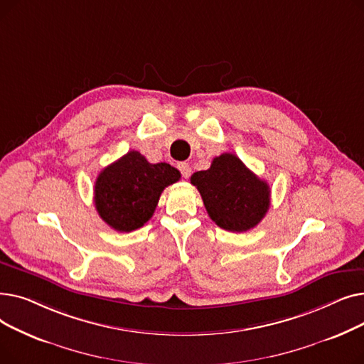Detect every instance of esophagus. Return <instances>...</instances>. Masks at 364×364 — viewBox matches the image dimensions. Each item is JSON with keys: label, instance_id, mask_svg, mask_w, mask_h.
Masks as SVG:
<instances>
[{"label": "esophagus", "instance_id": "1", "mask_svg": "<svg viewBox=\"0 0 364 364\" xmlns=\"http://www.w3.org/2000/svg\"><path fill=\"white\" fill-rule=\"evenodd\" d=\"M178 169H180L181 176H183L184 178H188V177H190V174H192V168H190V165H188V164H186V162L178 164Z\"/></svg>", "mask_w": 364, "mask_h": 364}]
</instances>
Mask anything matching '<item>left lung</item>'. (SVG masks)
<instances>
[{"instance_id":"8db88e82","label":"left lung","mask_w":364,"mask_h":364,"mask_svg":"<svg viewBox=\"0 0 364 364\" xmlns=\"http://www.w3.org/2000/svg\"><path fill=\"white\" fill-rule=\"evenodd\" d=\"M198 187L211 220L228 232L254 228L270 208V186L233 153L214 158L211 168L190 178Z\"/></svg>"}]
</instances>
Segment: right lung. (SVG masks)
Returning <instances> with one entry per match:
<instances>
[{
  "label": "right lung",
  "instance_id": "obj_1",
  "mask_svg": "<svg viewBox=\"0 0 364 364\" xmlns=\"http://www.w3.org/2000/svg\"><path fill=\"white\" fill-rule=\"evenodd\" d=\"M180 177L169 164H150L140 151L131 150L100 171L94 186L95 209L113 230H137L151 218L164 188Z\"/></svg>",
  "mask_w": 364,
  "mask_h": 364
}]
</instances>
